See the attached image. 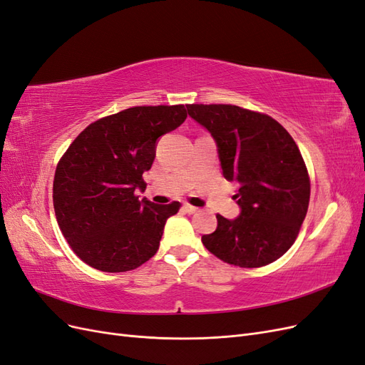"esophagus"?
Instances as JSON below:
<instances>
[{
    "mask_svg": "<svg viewBox=\"0 0 365 365\" xmlns=\"http://www.w3.org/2000/svg\"><path fill=\"white\" fill-rule=\"evenodd\" d=\"M182 208H184V212H185V213H190V215L197 212V208H196V207H193V205H190V204H184V205H182Z\"/></svg>",
    "mask_w": 365,
    "mask_h": 365,
    "instance_id": "34e87169",
    "label": "esophagus"
}]
</instances>
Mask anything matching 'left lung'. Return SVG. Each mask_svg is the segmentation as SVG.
<instances>
[{"label": "left lung", "mask_w": 365, "mask_h": 365, "mask_svg": "<svg viewBox=\"0 0 365 365\" xmlns=\"http://www.w3.org/2000/svg\"><path fill=\"white\" fill-rule=\"evenodd\" d=\"M187 111L216 140L225 180L239 184L233 197L240 216L216 215L217 228L202 236L204 247L240 268L280 259L300 233L311 197V180L294 138L268 114L236 105L193 103Z\"/></svg>", "instance_id": "8db88e82"}]
</instances>
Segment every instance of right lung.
Returning a JSON list of instances; mask_svg holds the SVG:
<instances>
[{
	"label": "right lung",
	"instance_id": "obj_1",
	"mask_svg": "<svg viewBox=\"0 0 365 365\" xmlns=\"http://www.w3.org/2000/svg\"><path fill=\"white\" fill-rule=\"evenodd\" d=\"M184 105L134 106L88 125L61 157L53 181L59 228L82 262L103 272L141 267L158 251L180 202L138 200L157 140L182 125Z\"/></svg>",
	"mask_w": 365,
	"mask_h": 365
}]
</instances>
